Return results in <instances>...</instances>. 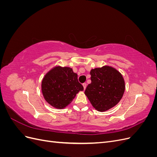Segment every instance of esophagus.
<instances>
[{
    "label": "esophagus",
    "mask_w": 157,
    "mask_h": 157,
    "mask_svg": "<svg viewBox=\"0 0 157 157\" xmlns=\"http://www.w3.org/2000/svg\"><path fill=\"white\" fill-rule=\"evenodd\" d=\"M82 86H83V87H84V89L85 90V89H86V88L87 84H86V83H83V84H82Z\"/></svg>",
    "instance_id": "esophagus-1"
}]
</instances>
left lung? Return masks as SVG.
I'll return each instance as SVG.
<instances>
[{
    "label": "left lung",
    "instance_id": "obj_1",
    "mask_svg": "<svg viewBox=\"0 0 157 157\" xmlns=\"http://www.w3.org/2000/svg\"><path fill=\"white\" fill-rule=\"evenodd\" d=\"M92 82L84 94L94 109L105 112L119 103L125 91L122 74L111 66L104 65L90 71Z\"/></svg>",
    "mask_w": 157,
    "mask_h": 157
}]
</instances>
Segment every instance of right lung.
<instances>
[{
	"mask_svg": "<svg viewBox=\"0 0 157 157\" xmlns=\"http://www.w3.org/2000/svg\"><path fill=\"white\" fill-rule=\"evenodd\" d=\"M42 95L46 102L58 109H63L72 102L82 85L78 82V75L69 67L56 65L42 78Z\"/></svg>",
	"mask_w": 157,
	"mask_h": 157,
	"instance_id": "add662e5",
	"label": "right lung"
}]
</instances>
